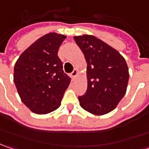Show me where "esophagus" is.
Here are the masks:
<instances>
[{"label":"esophagus","mask_w":149,"mask_h":149,"mask_svg":"<svg viewBox=\"0 0 149 149\" xmlns=\"http://www.w3.org/2000/svg\"><path fill=\"white\" fill-rule=\"evenodd\" d=\"M77 70L74 69L72 72V73H71V77H72V79H74L75 77H77Z\"/></svg>","instance_id":"34e87169"}]
</instances>
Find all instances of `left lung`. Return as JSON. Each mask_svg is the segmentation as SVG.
<instances>
[{"instance_id": "8db88e82", "label": "left lung", "mask_w": 149, "mask_h": 149, "mask_svg": "<svg viewBox=\"0 0 149 149\" xmlns=\"http://www.w3.org/2000/svg\"><path fill=\"white\" fill-rule=\"evenodd\" d=\"M87 63V90L78 96L80 105L93 115L114 110L125 94L129 69L117 50L92 35L75 36Z\"/></svg>"}]
</instances>
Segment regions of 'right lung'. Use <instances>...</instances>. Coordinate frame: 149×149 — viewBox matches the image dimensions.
<instances>
[{"instance_id": "obj_1", "label": "right lung", "mask_w": 149, "mask_h": 149, "mask_svg": "<svg viewBox=\"0 0 149 149\" xmlns=\"http://www.w3.org/2000/svg\"><path fill=\"white\" fill-rule=\"evenodd\" d=\"M66 36L49 33L19 57L14 81L20 99L31 111L44 115L57 110L71 78L64 73L58 51Z\"/></svg>"}]
</instances>
